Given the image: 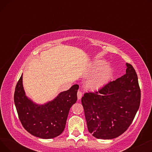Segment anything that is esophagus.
I'll return each instance as SVG.
<instances>
[{
    "instance_id": "obj_1",
    "label": "esophagus",
    "mask_w": 152,
    "mask_h": 152,
    "mask_svg": "<svg viewBox=\"0 0 152 152\" xmlns=\"http://www.w3.org/2000/svg\"><path fill=\"white\" fill-rule=\"evenodd\" d=\"M77 99L78 100H80L83 96V94L81 91H78L77 93Z\"/></svg>"
}]
</instances>
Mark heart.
<instances>
[{
	"mask_svg": "<svg viewBox=\"0 0 152 152\" xmlns=\"http://www.w3.org/2000/svg\"><path fill=\"white\" fill-rule=\"evenodd\" d=\"M88 75L91 76L86 83V87L92 91H97L110 81L112 75V70L104 61L96 60L92 63Z\"/></svg>",
	"mask_w": 152,
	"mask_h": 152,
	"instance_id": "obj_1",
	"label": "heart"
}]
</instances>
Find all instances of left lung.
<instances>
[{
  "mask_svg": "<svg viewBox=\"0 0 152 152\" xmlns=\"http://www.w3.org/2000/svg\"><path fill=\"white\" fill-rule=\"evenodd\" d=\"M126 74L95 93L81 99L88 131L94 137L112 139L124 133L139 108L140 89L132 66L126 64Z\"/></svg>",
  "mask_w": 152,
  "mask_h": 152,
  "instance_id": "left-lung-1",
  "label": "left lung"
}]
</instances>
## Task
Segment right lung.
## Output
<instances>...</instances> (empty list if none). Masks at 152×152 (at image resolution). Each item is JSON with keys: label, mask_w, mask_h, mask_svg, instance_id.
<instances>
[{"label": "right lung", "mask_w": 152, "mask_h": 152, "mask_svg": "<svg viewBox=\"0 0 152 152\" xmlns=\"http://www.w3.org/2000/svg\"><path fill=\"white\" fill-rule=\"evenodd\" d=\"M79 86L75 84L68 91L43 104L33 102L26 95L23 84V74L15 87L14 102L20 120L29 133L44 139H53L65 129L71 106L76 102Z\"/></svg>", "instance_id": "1"}]
</instances>
